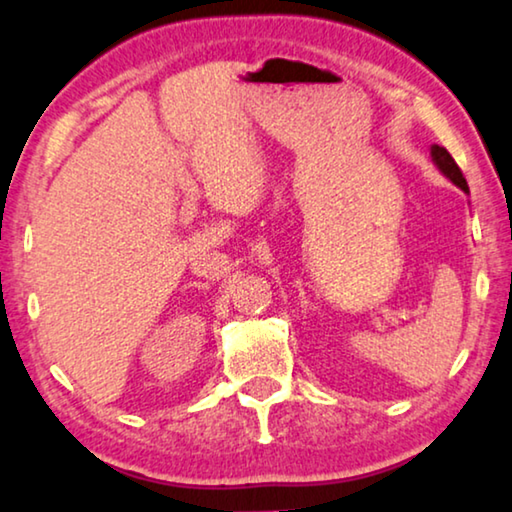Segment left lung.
I'll use <instances>...</instances> for the list:
<instances>
[{"instance_id":"left-lung-1","label":"left lung","mask_w":512,"mask_h":512,"mask_svg":"<svg viewBox=\"0 0 512 512\" xmlns=\"http://www.w3.org/2000/svg\"><path fill=\"white\" fill-rule=\"evenodd\" d=\"M431 160H434V164L438 169H441V174L445 178H450L452 183H455L457 187H462L464 192H469V185H466V178L462 174V169L457 167V162L452 160V155L445 150L443 146H431Z\"/></svg>"}]
</instances>
